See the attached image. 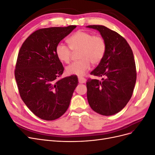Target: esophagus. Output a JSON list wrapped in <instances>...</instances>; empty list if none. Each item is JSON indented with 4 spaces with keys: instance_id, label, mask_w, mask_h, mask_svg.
Masks as SVG:
<instances>
[{
    "instance_id": "esophagus-1",
    "label": "esophagus",
    "mask_w": 155,
    "mask_h": 155,
    "mask_svg": "<svg viewBox=\"0 0 155 155\" xmlns=\"http://www.w3.org/2000/svg\"><path fill=\"white\" fill-rule=\"evenodd\" d=\"M78 80H79V83H86V81H87L85 78H82V77H79Z\"/></svg>"
}]
</instances>
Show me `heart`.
<instances>
[{
  "label": "heart",
  "mask_w": 155,
  "mask_h": 155,
  "mask_svg": "<svg viewBox=\"0 0 155 155\" xmlns=\"http://www.w3.org/2000/svg\"><path fill=\"white\" fill-rule=\"evenodd\" d=\"M69 48L59 43L55 47V55L61 62L68 63L72 55V50H79V61L72 63L66 68L68 75L81 76L90 68L91 63L97 64L104 58L106 43L100 35H93L91 32L79 30L68 39Z\"/></svg>",
  "instance_id": "obj_1"
}]
</instances>
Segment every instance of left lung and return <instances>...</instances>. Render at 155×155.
<instances>
[{"instance_id": "1", "label": "left lung", "mask_w": 155, "mask_h": 155, "mask_svg": "<svg viewBox=\"0 0 155 155\" xmlns=\"http://www.w3.org/2000/svg\"><path fill=\"white\" fill-rule=\"evenodd\" d=\"M87 28L97 30L106 43L104 58L91 73L102 77L101 81L88 79L87 100L92 109L104 116H111L122 110L132 96L137 80L133 51L118 33L101 25Z\"/></svg>"}]
</instances>
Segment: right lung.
Segmentation results:
<instances>
[{"label":"right lung","mask_w":155,"mask_h":155,"mask_svg":"<svg viewBox=\"0 0 155 155\" xmlns=\"http://www.w3.org/2000/svg\"><path fill=\"white\" fill-rule=\"evenodd\" d=\"M76 28L39 29L28 37L18 51L15 70L18 92L28 109L42 120L61 116L78 84L76 76L58 79L64 67L55 51L57 45Z\"/></svg>","instance_id":"1"}]
</instances>
